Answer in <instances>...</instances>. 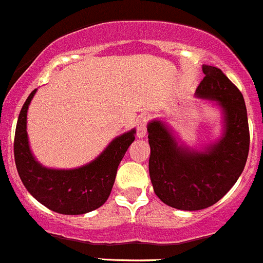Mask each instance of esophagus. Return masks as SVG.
I'll use <instances>...</instances> for the list:
<instances>
[{
    "mask_svg": "<svg viewBox=\"0 0 263 263\" xmlns=\"http://www.w3.org/2000/svg\"><path fill=\"white\" fill-rule=\"evenodd\" d=\"M147 133V120L141 119L137 125V137L138 138H144Z\"/></svg>",
    "mask_w": 263,
    "mask_h": 263,
    "instance_id": "obj_1",
    "label": "esophagus"
}]
</instances>
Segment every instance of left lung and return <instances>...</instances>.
<instances>
[{
    "instance_id": "1",
    "label": "left lung",
    "mask_w": 263,
    "mask_h": 263,
    "mask_svg": "<svg viewBox=\"0 0 263 263\" xmlns=\"http://www.w3.org/2000/svg\"><path fill=\"white\" fill-rule=\"evenodd\" d=\"M202 72L205 77L196 97L217 102L222 108V139L204 151H195L178 146L162 121L147 125L154 191L164 204L181 211H200L216 204L236 183L248 159L251 138L242 94L217 67L202 66Z\"/></svg>"
}]
</instances>
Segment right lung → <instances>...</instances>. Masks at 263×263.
<instances>
[{
  "label": "right lung",
  "mask_w": 263,
  "mask_h": 263,
  "mask_svg": "<svg viewBox=\"0 0 263 263\" xmlns=\"http://www.w3.org/2000/svg\"><path fill=\"white\" fill-rule=\"evenodd\" d=\"M36 89L29 94L17 119L14 157L17 173L29 194L50 211L61 214H85L96 211L108 199L117 167L136 139V130L115 138L89 164L77 169H49L36 161L27 136V111Z\"/></svg>",
  "instance_id": "right-lung-1"
}]
</instances>
